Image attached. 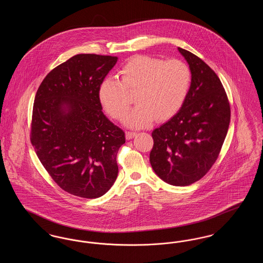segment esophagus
Returning <instances> with one entry per match:
<instances>
[{"label": "esophagus", "instance_id": "obj_1", "mask_svg": "<svg viewBox=\"0 0 263 263\" xmlns=\"http://www.w3.org/2000/svg\"><path fill=\"white\" fill-rule=\"evenodd\" d=\"M136 135V132H132V131H127L126 132V139L127 140H130V139H132V138L134 137Z\"/></svg>", "mask_w": 263, "mask_h": 263}]
</instances>
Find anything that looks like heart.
<instances>
[{"instance_id":"heart-1","label":"heart","mask_w":263,"mask_h":263,"mask_svg":"<svg viewBox=\"0 0 263 263\" xmlns=\"http://www.w3.org/2000/svg\"><path fill=\"white\" fill-rule=\"evenodd\" d=\"M121 80L104 79L99 88L100 103L113 119L122 121L130 108L127 91L135 92L137 106L129 113L126 124L144 128L174 117L183 106L192 84L186 63L165 61L149 55H136L120 68Z\"/></svg>"}]
</instances>
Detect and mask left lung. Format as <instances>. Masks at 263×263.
<instances>
[{
  "mask_svg": "<svg viewBox=\"0 0 263 263\" xmlns=\"http://www.w3.org/2000/svg\"><path fill=\"white\" fill-rule=\"evenodd\" d=\"M178 51L187 61L192 84L178 112L152 132L150 163L164 182L187 186L206 175L225 141L231 107L216 73L189 51Z\"/></svg>",
  "mask_w": 263,
  "mask_h": 263,
  "instance_id": "1",
  "label": "left lung"
}]
</instances>
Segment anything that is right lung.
I'll list each match as a JSON object with an SVG mask.
<instances>
[{"label":"right lung","mask_w":263,"mask_h":263,"mask_svg":"<svg viewBox=\"0 0 263 263\" xmlns=\"http://www.w3.org/2000/svg\"><path fill=\"white\" fill-rule=\"evenodd\" d=\"M118 60L78 54L44 78L34 99L30 141L39 161L66 192L98 198L118 175L125 133L101 111L99 88Z\"/></svg>","instance_id":"1"}]
</instances>
